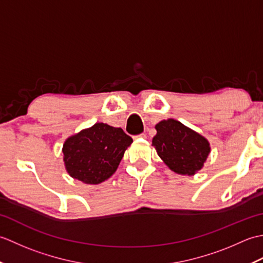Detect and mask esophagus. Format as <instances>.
I'll return each instance as SVG.
<instances>
[{"label": "esophagus", "instance_id": "34e87169", "mask_svg": "<svg viewBox=\"0 0 263 263\" xmlns=\"http://www.w3.org/2000/svg\"><path fill=\"white\" fill-rule=\"evenodd\" d=\"M146 133H141V135H138L135 137V139H138V138H146Z\"/></svg>", "mask_w": 263, "mask_h": 263}]
</instances>
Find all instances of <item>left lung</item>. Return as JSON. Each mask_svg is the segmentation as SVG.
<instances>
[{"mask_svg": "<svg viewBox=\"0 0 263 263\" xmlns=\"http://www.w3.org/2000/svg\"><path fill=\"white\" fill-rule=\"evenodd\" d=\"M155 127L157 135L153 146L170 170L194 175L202 168L210 153V143L204 137L173 119L160 121Z\"/></svg>", "mask_w": 263, "mask_h": 263, "instance_id": "8db88e82", "label": "left lung"}]
</instances>
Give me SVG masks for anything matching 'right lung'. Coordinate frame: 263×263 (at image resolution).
Instances as JSON below:
<instances>
[{
	"mask_svg": "<svg viewBox=\"0 0 263 263\" xmlns=\"http://www.w3.org/2000/svg\"><path fill=\"white\" fill-rule=\"evenodd\" d=\"M133 142L121 127L96 123L71 136L63 144L65 170L86 184H99L114 174Z\"/></svg>",
	"mask_w": 263,
	"mask_h": 263,
	"instance_id": "obj_1",
	"label": "right lung"
}]
</instances>
